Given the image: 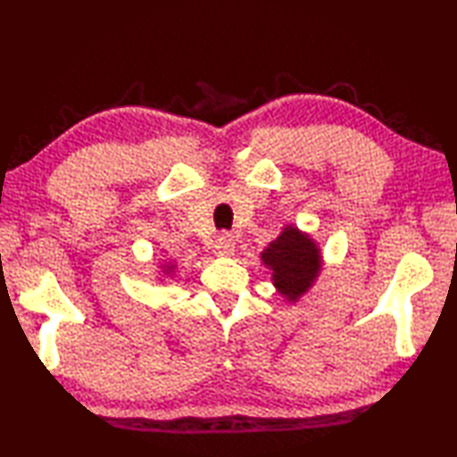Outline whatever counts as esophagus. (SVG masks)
I'll use <instances>...</instances> for the list:
<instances>
[{"instance_id": "1", "label": "esophagus", "mask_w": 457, "mask_h": 457, "mask_svg": "<svg viewBox=\"0 0 457 457\" xmlns=\"http://www.w3.org/2000/svg\"><path fill=\"white\" fill-rule=\"evenodd\" d=\"M236 250V242L234 237H231L229 234H221L215 237V244H213V252L218 253V256H231Z\"/></svg>"}]
</instances>
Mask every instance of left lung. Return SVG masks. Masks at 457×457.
I'll list each match as a JSON object with an SVG mask.
<instances>
[{"mask_svg":"<svg viewBox=\"0 0 457 457\" xmlns=\"http://www.w3.org/2000/svg\"><path fill=\"white\" fill-rule=\"evenodd\" d=\"M260 258L272 272L274 288L288 303H298L312 288L322 270L319 244L296 226H286Z\"/></svg>","mask_w":457,"mask_h":457,"instance_id":"obj_1","label":"left lung"}]
</instances>
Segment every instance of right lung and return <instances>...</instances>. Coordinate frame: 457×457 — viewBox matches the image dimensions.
I'll return each instance as SVG.
<instances>
[{
	"label": "right lung",
	"instance_id": "add662e5",
	"mask_svg": "<svg viewBox=\"0 0 457 457\" xmlns=\"http://www.w3.org/2000/svg\"><path fill=\"white\" fill-rule=\"evenodd\" d=\"M161 270H163L165 276H171L175 272V264H173V262H165V264L161 266Z\"/></svg>",
	"mask_w": 457,
	"mask_h": 457
}]
</instances>
